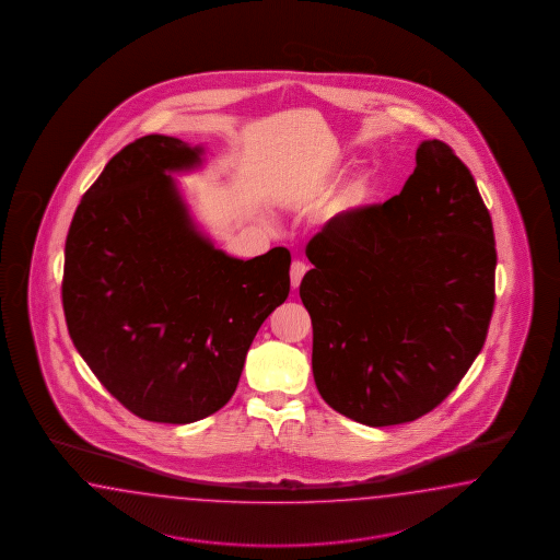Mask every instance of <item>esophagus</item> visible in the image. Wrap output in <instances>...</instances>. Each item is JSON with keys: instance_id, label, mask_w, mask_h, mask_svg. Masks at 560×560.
Segmentation results:
<instances>
[{"instance_id": "obj_1", "label": "esophagus", "mask_w": 560, "mask_h": 560, "mask_svg": "<svg viewBox=\"0 0 560 560\" xmlns=\"http://www.w3.org/2000/svg\"><path fill=\"white\" fill-rule=\"evenodd\" d=\"M305 273H307V265L303 261H293V265H291V285L299 287Z\"/></svg>"}]
</instances>
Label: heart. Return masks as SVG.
<instances>
[{
  "mask_svg": "<svg viewBox=\"0 0 560 560\" xmlns=\"http://www.w3.org/2000/svg\"><path fill=\"white\" fill-rule=\"evenodd\" d=\"M355 190H358V188H355Z\"/></svg>",
  "mask_w": 560,
  "mask_h": 560,
  "instance_id": "obj_1",
  "label": "heart"
}]
</instances>
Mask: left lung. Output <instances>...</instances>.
I'll use <instances>...</instances> for the list:
<instances>
[{"label":"left lung","mask_w":560,"mask_h":560,"mask_svg":"<svg viewBox=\"0 0 560 560\" xmlns=\"http://www.w3.org/2000/svg\"><path fill=\"white\" fill-rule=\"evenodd\" d=\"M305 255L322 398L375 428L440 406L485 346L497 299L492 219L456 152L423 140L399 195L339 212Z\"/></svg>","instance_id":"obj_1"}]
</instances>
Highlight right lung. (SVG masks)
Instances as JSON below:
<instances>
[{"instance_id":"1","label":"right lung","mask_w":560,"mask_h":560,"mask_svg":"<svg viewBox=\"0 0 560 560\" xmlns=\"http://www.w3.org/2000/svg\"><path fill=\"white\" fill-rule=\"evenodd\" d=\"M200 152L161 135L126 144L66 236L70 337L100 384L150 422L221 410L259 327L289 295L285 247L241 261L195 229L168 173L199 164Z\"/></svg>"}]
</instances>
